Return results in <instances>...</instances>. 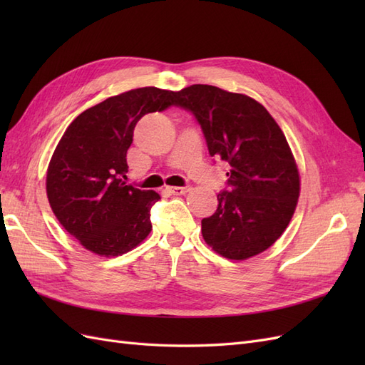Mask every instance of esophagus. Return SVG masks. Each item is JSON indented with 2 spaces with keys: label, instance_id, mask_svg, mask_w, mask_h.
<instances>
[{
  "label": "esophagus",
  "instance_id": "1",
  "mask_svg": "<svg viewBox=\"0 0 365 365\" xmlns=\"http://www.w3.org/2000/svg\"><path fill=\"white\" fill-rule=\"evenodd\" d=\"M192 189L190 185H185V187H169V192L172 193V195H184V193H187Z\"/></svg>",
  "mask_w": 365,
  "mask_h": 365
}]
</instances>
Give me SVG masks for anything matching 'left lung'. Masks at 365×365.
Returning <instances> with one entry per match:
<instances>
[{"label": "left lung", "mask_w": 365, "mask_h": 365, "mask_svg": "<svg viewBox=\"0 0 365 365\" xmlns=\"http://www.w3.org/2000/svg\"><path fill=\"white\" fill-rule=\"evenodd\" d=\"M173 106L193 114L212 157L231 165L228 190L215 215L202 219V236L217 254L245 260L268 250L288 227L300 195V176L288 141L254 98L212 85L173 93Z\"/></svg>", "instance_id": "obj_1"}]
</instances>
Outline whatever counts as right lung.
Listing matches in <instances>:
<instances>
[{"label":"right lung","instance_id":"obj_1","mask_svg":"<svg viewBox=\"0 0 365 365\" xmlns=\"http://www.w3.org/2000/svg\"><path fill=\"white\" fill-rule=\"evenodd\" d=\"M173 93L145 86L91 106L65 130L47 172L54 216L86 250L114 257L135 248L152 230L150 208L161 197L126 184V152L138 120L172 105Z\"/></svg>","mask_w":365,"mask_h":365}]
</instances>
